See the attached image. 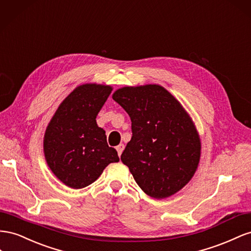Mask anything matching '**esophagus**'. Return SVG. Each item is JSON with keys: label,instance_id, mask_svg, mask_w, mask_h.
I'll list each match as a JSON object with an SVG mask.
<instances>
[{"label": "esophagus", "instance_id": "esophagus-1", "mask_svg": "<svg viewBox=\"0 0 251 251\" xmlns=\"http://www.w3.org/2000/svg\"><path fill=\"white\" fill-rule=\"evenodd\" d=\"M124 147H125V146H124V144H120V145H118V146H117V151H118L119 156H121L122 152H123Z\"/></svg>", "mask_w": 251, "mask_h": 251}]
</instances>
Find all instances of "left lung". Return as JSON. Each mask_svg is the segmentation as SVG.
<instances>
[{
    "label": "left lung",
    "mask_w": 251,
    "mask_h": 251,
    "mask_svg": "<svg viewBox=\"0 0 251 251\" xmlns=\"http://www.w3.org/2000/svg\"><path fill=\"white\" fill-rule=\"evenodd\" d=\"M112 99L131 120L132 137L121 160L140 188L154 199L181 190L201 156V141L183 106L155 84L120 88Z\"/></svg>",
    "instance_id": "1"
}]
</instances>
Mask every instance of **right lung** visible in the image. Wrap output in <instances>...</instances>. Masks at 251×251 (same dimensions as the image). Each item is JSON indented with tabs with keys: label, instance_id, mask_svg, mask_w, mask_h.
<instances>
[{
	"label": "right lung",
	"instance_id": "obj_1",
	"mask_svg": "<svg viewBox=\"0 0 251 251\" xmlns=\"http://www.w3.org/2000/svg\"><path fill=\"white\" fill-rule=\"evenodd\" d=\"M111 90L108 85L78 86L61 103L46 128V162L70 188L86 187L107 165L119 162L117 150L107 144L105 131L96 121Z\"/></svg>",
	"mask_w": 251,
	"mask_h": 251
}]
</instances>
